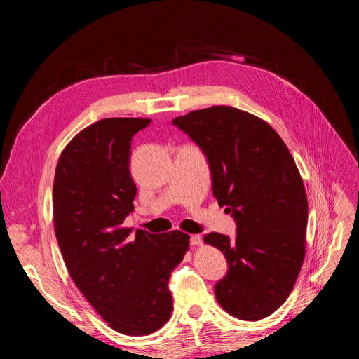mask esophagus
<instances>
[{"label":"esophagus","mask_w":359,"mask_h":359,"mask_svg":"<svg viewBox=\"0 0 359 359\" xmlns=\"http://www.w3.org/2000/svg\"><path fill=\"white\" fill-rule=\"evenodd\" d=\"M190 244L194 245V247L202 245V236L201 235H191L190 236Z\"/></svg>","instance_id":"obj_1"}]
</instances>
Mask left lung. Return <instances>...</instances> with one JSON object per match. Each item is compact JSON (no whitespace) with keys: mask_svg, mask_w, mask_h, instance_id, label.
I'll return each mask as SVG.
<instances>
[{"mask_svg":"<svg viewBox=\"0 0 359 359\" xmlns=\"http://www.w3.org/2000/svg\"><path fill=\"white\" fill-rule=\"evenodd\" d=\"M173 124L206 154L214 198L238 227L235 240L203 236L229 262L217 302L241 320L264 319L287 299L306 257L309 202L295 160L266 121L232 106L191 111Z\"/></svg>","mask_w":359,"mask_h":359,"instance_id":"obj_1","label":"left lung"}]
</instances>
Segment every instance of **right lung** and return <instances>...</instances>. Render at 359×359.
Masks as SVG:
<instances>
[{
	"label": "right lung",
	"instance_id": "obj_1",
	"mask_svg": "<svg viewBox=\"0 0 359 359\" xmlns=\"http://www.w3.org/2000/svg\"><path fill=\"white\" fill-rule=\"evenodd\" d=\"M149 118H104L62 149L53 178V227L69 274L116 332L148 335L173 310L168 281L186 256L181 231L149 233L124 226L135 210L132 137Z\"/></svg>",
	"mask_w": 359,
	"mask_h": 359
}]
</instances>
